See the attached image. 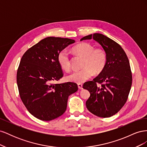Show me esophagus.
<instances>
[{"instance_id": "esophagus-1", "label": "esophagus", "mask_w": 147, "mask_h": 147, "mask_svg": "<svg viewBox=\"0 0 147 147\" xmlns=\"http://www.w3.org/2000/svg\"><path fill=\"white\" fill-rule=\"evenodd\" d=\"M78 88L80 89V90H82V89H83L82 84V83H78Z\"/></svg>"}]
</instances>
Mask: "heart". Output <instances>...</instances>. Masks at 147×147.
<instances>
[{"label":"heart","instance_id":"heart-1","mask_svg":"<svg viewBox=\"0 0 147 147\" xmlns=\"http://www.w3.org/2000/svg\"><path fill=\"white\" fill-rule=\"evenodd\" d=\"M74 51L84 57L82 70L75 71L67 77V80L77 83H82L90 79L94 72L99 74L104 69L107 56L105 52L101 48H94L88 43H81L74 48ZM57 61L61 67L65 71L70 69V62L69 52L63 50L57 55Z\"/></svg>","mask_w":147,"mask_h":147}]
</instances>
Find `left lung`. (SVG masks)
I'll return each instance as SVG.
<instances>
[{
	"instance_id": "left-lung-1",
	"label": "left lung",
	"mask_w": 147,
	"mask_h": 147,
	"mask_svg": "<svg viewBox=\"0 0 147 147\" xmlns=\"http://www.w3.org/2000/svg\"><path fill=\"white\" fill-rule=\"evenodd\" d=\"M92 38L103 48L107 62L98 76L83 84V88L90 92L86 105L96 116L108 118L118 112L127 99L132 85L129 61L121 47L103 34H91L80 40ZM97 82L103 84L99 86Z\"/></svg>"
}]
</instances>
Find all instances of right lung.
<instances>
[{"label":"right lung","instance_id":"add662e5","mask_svg":"<svg viewBox=\"0 0 147 147\" xmlns=\"http://www.w3.org/2000/svg\"><path fill=\"white\" fill-rule=\"evenodd\" d=\"M75 42L70 38L48 37L22 57L16 76L20 97L29 113L39 119L51 121L61 116L69 96L78 90L75 83L53 84L63 76L57 55Z\"/></svg>","mask_w":147,"mask_h":147}]
</instances>
